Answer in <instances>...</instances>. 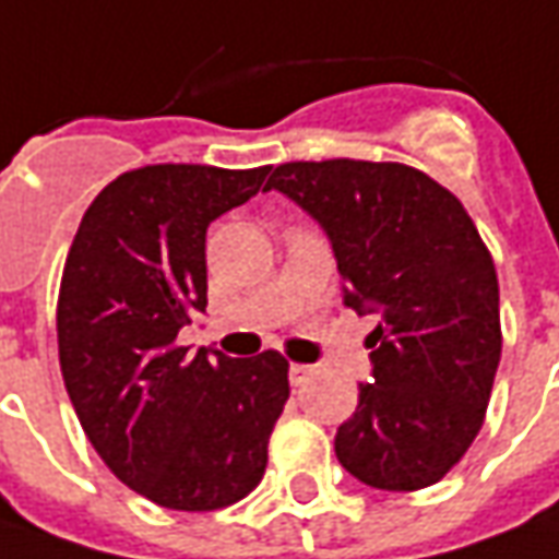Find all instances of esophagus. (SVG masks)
<instances>
[{"mask_svg": "<svg viewBox=\"0 0 559 559\" xmlns=\"http://www.w3.org/2000/svg\"><path fill=\"white\" fill-rule=\"evenodd\" d=\"M311 376H314V367L311 364H290V385H306Z\"/></svg>", "mask_w": 559, "mask_h": 559, "instance_id": "esophagus-1", "label": "esophagus"}]
</instances>
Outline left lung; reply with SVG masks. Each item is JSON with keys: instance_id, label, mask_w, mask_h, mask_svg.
Here are the masks:
<instances>
[{"instance_id": "8db88e82", "label": "left lung", "mask_w": 559, "mask_h": 559, "mask_svg": "<svg viewBox=\"0 0 559 559\" xmlns=\"http://www.w3.org/2000/svg\"><path fill=\"white\" fill-rule=\"evenodd\" d=\"M265 189L330 235L345 306L379 311L373 379L336 431L360 484L413 492L459 465L487 419L502 358L499 278L465 204L401 162H284Z\"/></svg>"}]
</instances>
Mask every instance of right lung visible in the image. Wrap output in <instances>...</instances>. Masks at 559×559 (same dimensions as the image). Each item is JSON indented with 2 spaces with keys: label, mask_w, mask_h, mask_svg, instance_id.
<instances>
[{
  "label": "right lung",
  "mask_w": 559,
  "mask_h": 559,
  "mask_svg": "<svg viewBox=\"0 0 559 559\" xmlns=\"http://www.w3.org/2000/svg\"><path fill=\"white\" fill-rule=\"evenodd\" d=\"M269 170H124L88 204L63 263L57 352L72 409L106 468L170 511H216L257 489L290 397L275 348L226 358L177 343L207 306V226Z\"/></svg>",
  "instance_id": "right-lung-1"
}]
</instances>
